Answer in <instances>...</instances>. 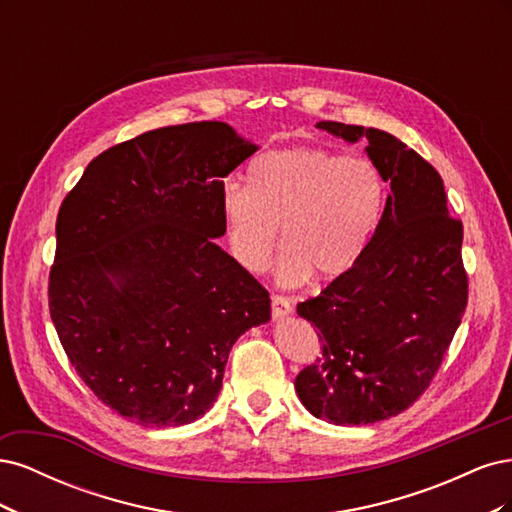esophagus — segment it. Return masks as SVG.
<instances>
[{
  "label": "esophagus",
  "mask_w": 512,
  "mask_h": 512,
  "mask_svg": "<svg viewBox=\"0 0 512 512\" xmlns=\"http://www.w3.org/2000/svg\"><path fill=\"white\" fill-rule=\"evenodd\" d=\"M271 312H273L275 320H280V318L292 314L290 299L284 297V294H273V297H271Z\"/></svg>",
  "instance_id": "obj_1"
}]
</instances>
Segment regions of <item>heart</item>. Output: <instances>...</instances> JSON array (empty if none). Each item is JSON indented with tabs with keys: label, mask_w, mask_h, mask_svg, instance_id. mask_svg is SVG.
<instances>
[{
	"label": "heart",
	"mask_w": 512,
	"mask_h": 512,
	"mask_svg": "<svg viewBox=\"0 0 512 512\" xmlns=\"http://www.w3.org/2000/svg\"><path fill=\"white\" fill-rule=\"evenodd\" d=\"M384 185L369 160L322 147L275 149L250 166V183L222 188L230 252L247 271L269 265L282 226L277 275L286 286L344 277L374 235Z\"/></svg>",
	"instance_id": "b5f03b06"
}]
</instances>
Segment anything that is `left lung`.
<instances>
[{"instance_id":"obj_1","label":"left lung","mask_w":512,"mask_h":512,"mask_svg":"<svg viewBox=\"0 0 512 512\" xmlns=\"http://www.w3.org/2000/svg\"><path fill=\"white\" fill-rule=\"evenodd\" d=\"M318 128L367 138V156L391 183L359 262L297 305L320 331L322 354L294 389L316 418L369 425L410 408L438 374L468 305L463 224L448 215L436 168L389 132L339 121Z\"/></svg>"}]
</instances>
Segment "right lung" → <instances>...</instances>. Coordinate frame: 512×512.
Segmentation results:
<instances>
[{"instance_id": "add662e5", "label": "right lung", "mask_w": 512, "mask_h": 512, "mask_svg": "<svg viewBox=\"0 0 512 512\" xmlns=\"http://www.w3.org/2000/svg\"><path fill=\"white\" fill-rule=\"evenodd\" d=\"M254 151L222 121L151 130L91 160L59 207L55 331L91 393L138 425L203 416L232 344L271 318L267 288L213 241L224 179Z\"/></svg>"}]
</instances>
